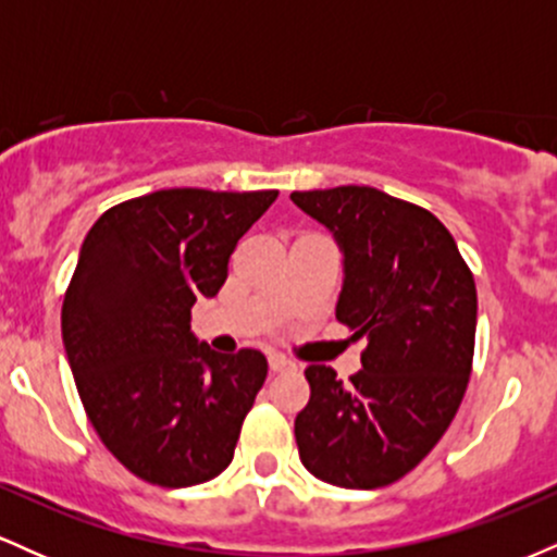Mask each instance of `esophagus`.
Here are the masks:
<instances>
[{"label":"esophagus","instance_id":"1","mask_svg":"<svg viewBox=\"0 0 557 557\" xmlns=\"http://www.w3.org/2000/svg\"><path fill=\"white\" fill-rule=\"evenodd\" d=\"M290 369H293V363H290V361H285L283 356H272V359H270V372H272V374L290 372Z\"/></svg>","mask_w":557,"mask_h":557}]
</instances>
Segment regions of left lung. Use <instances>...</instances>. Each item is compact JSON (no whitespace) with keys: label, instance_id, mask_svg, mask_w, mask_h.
<instances>
[{"label":"left lung","instance_id":"left-lung-1","mask_svg":"<svg viewBox=\"0 0 557 557\" xmlns=\"http://www.w3.org/2000/svg\"><path fill=\"white\" fill-rule=\"evenodd\" d=\"M290 198L335 235L345 274L335 317L369 341L363 369L345 385L335 369H306L300 461L335 487H387L424 461L461 406L474 359V274L443 222L417 203L369 185Z\"/></svg>","mask_w":557,"mask_h":557}]
</instances>
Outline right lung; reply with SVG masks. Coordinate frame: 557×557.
<instances>
[{"label": "right lung", "instance_id": "1", "mask_svg": "<svg viewBox=\"0 0 557 557\" xmlns=\"http://www.w3.org/2000/svg\"><path fill=\"white\" fill-rule=\"evenodd\" d=\"M277 190L168 188L107 209L62 304V343L96 434L127 471L194 487L233 461L267 359L214 354L190 332L227 261Z\"/></svg>", "mask_w": 557, "mask_h": 557}]
</instances>
